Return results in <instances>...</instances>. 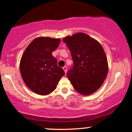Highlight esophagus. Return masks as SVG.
Here are the masks:
<instances>
[{
    "instance_id": "34e87169",
    "label": "esophagus",
    "mask_w": 132,
    "mask_h": 132,
    "mask_svg": "<svg viewBox=\"0 0 132 132\" xmlns=\"http://www.w3.org/2000/svg\"><path fill=\"white\" fill-rule=\"evenodd\" d=\"M63 70H64V71L65 74H66V72H67V67H66V66H64V67L63 68Z\"/></svg>"
}]
</instances>
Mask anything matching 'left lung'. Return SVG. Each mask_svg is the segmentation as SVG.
Wrapping results in <instances>:
<instances>
[{
    "label": "left lung",
    "mask_w": 132,
    "mask_h": 132,
    "mask_svg": "<svg viewBox=\"0 0 132 132\" xmlns=\"http://www.w3.org/2000/svg\"><path fill=\"white\" fill-rule=\"evenodd\" d=\"M71 51L73 67L67 76L81 94L89 95L97 90L108 73V62L102 45L84 33L63 39Z\"/></svg>",
    "instance_id": "8db88e82"
}]
</instances>
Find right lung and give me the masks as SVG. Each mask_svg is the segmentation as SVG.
<instances>
[{
	"label": "right lung",
	"instance_id": "add662e5",
	"mask_svg": "<svg viewBox=\"0 0 132 132\" xmlns=\"http://www.w3.org/2000/svg\"><path fill=\"white\" fill-rule=\"evenodd\" d=\"M60 39L38 37L29 44L21 57L20 71L27 87L37 94L45 95L56 88L64 71L57 65L52 52Z\"/></svg>",
	"mask_w": 132,
	"mask_h": 132
}]
</instances>
